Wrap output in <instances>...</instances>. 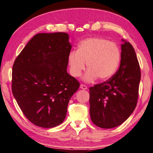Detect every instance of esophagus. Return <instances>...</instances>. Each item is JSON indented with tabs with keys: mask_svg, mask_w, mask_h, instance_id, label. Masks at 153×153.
<instances>
[{
	"mask_svg": "<svg viewBox=\"0 0 153 153\" xmlns=\"http://www.w3.org/2000/svg\"><path fill=\"white\" fill-rule=\"evenodd\" d=\"M80 88H81V89H88L87 86L85 85V84H81Z\"/></svg>",
	"mask_w": 153,
	"mask_h": 153,
	"instance_id": "obj_1",
	"label": "esophagus"
}]
</instances>
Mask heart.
Listing matches in <instances>:
<instances>
[{"label": "heart", "mask_w": 153, "mask_h": 153, "mask_svg": "<svg viewBox=\"0 0 153 153\" xmlns=\"http://www.w3.org/2000/svg\"><path fill=\"white\" fill-rule=\"evenodd\" d=\"M121 53L114 43L99 37L87 38L79 44L76 51L68 56L70 74L74 77L81 76L85 69L88 71L84 80L91 82L98 77L101 80L110 78L120 64Z\"/></svg>", "instance_id": "heart-1"}]
</instances>
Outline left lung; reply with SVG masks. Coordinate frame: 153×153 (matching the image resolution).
Segmentation results:
<instances>
[{
  "label": "left lung",
  "mask_w": 153,
  "mask_h": 153,
  "mask_svg": "<svg viewBox=\"0 0 153 153\" xmlns=\"http://www.w3.org/2000/svg\"><path fill=\"white\" fill-rule=\"evenodd\" d=\"M140 78L133 46L125 41L117 72L108 80L89 88V113L93 123L105 129L123 124L137 105Z\"/></svg>",
  "instance_id": "obj_1"
}]
</instances>
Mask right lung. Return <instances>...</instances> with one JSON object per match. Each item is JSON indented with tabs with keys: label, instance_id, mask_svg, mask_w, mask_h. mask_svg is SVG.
I'll use <instances>...</instances> for the list:
<instances>
[{
	"label": "right lung",
	"instance_id": "add662e5",
	"mask_svg": "<svg viewBox=\"0 0 153 153\" xmlns=\"http://www.w3.org/2000/svg\"><path fill=\"white\" fill-rule=\"evenodd\" d=\"M71 48L67 33H38L13 63V94L25 117L36 126L51 128L62 123L70 98L79 87L66 71Z\"/></svg>",
	"mask_w": 153,
	"mask_h": 153
}]
</instances>
